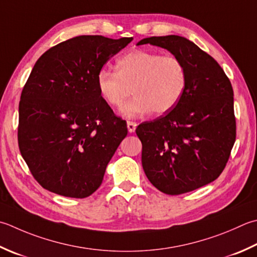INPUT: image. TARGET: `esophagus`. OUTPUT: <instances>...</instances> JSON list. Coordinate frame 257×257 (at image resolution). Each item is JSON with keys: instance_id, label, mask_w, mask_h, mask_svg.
Masks as SVG:
<instances>
[{"instance_id": "obj_1", "label": "esophagus", "mask_w": 257, "mask_h": 257, "mask_svg": "<svg viewBox=\"0 0 257 257\" xmlns=\"http://www.w3.org/2000/svg\"><path fill=\"white\" fill-rule=\"evenodd\" d=\"M127 127H128V132L132 134L136 130V127H137V123L134 122V121H128L127 122Z\"/></svg>"}]
</instances>
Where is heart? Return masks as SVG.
<instances>
[{
	"label": "heart",
	"mask_w": 257,
	"mask_h": 257,
	"mask_svg": "<svg viewBox=\"0 0 257 257\" xmlns=\"http://www.w3.org/2000/svg\"><path fill=\"white\" fill-rule=\"evenodd\" d=\"M117 71L101 69L97 87L111 107H121L132 92L135 97L123 105L124 117L137 118L155 112L167 113L183 98L187 87V69L180 58L149 50H133L115 62Z\"/></svg>",
	"instance_id": "b5f03b06"
}]
</instances>
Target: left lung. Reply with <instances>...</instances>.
<instances>
[{
	"mask_svg": "<svg viewBox=\"0 0 257 257\" xmlns=\"http://www.w3.org/2000/svg\"><path fill=\"white\" fill-rule=\"evenodd\" d=\"M184 61L187 87L166 115L140 123L145 174L156 188L180 195L207 185L222 174L236 139L234 92L217 61L179 35L143 39Z\"/></svg>",
	"mask_w": 257,
	"mask_h": 257,
	"instance_id": "left-lung-1",
	"label": "left lung"
}]
</instances>
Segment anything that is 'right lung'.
Instances as JSON below:
<instances>
[{
    "label": "right lung",
    "mask_w": 257,
    "mask_h": 257,
    "mask_svg": "<svg viewBox=\"0 0 257 257\" xmlns=\"http://www.w3.org/2000/svg\"><path fill=\"white\" fill-rule=\"evenodd\" d=\"M133 38L80 35L54 45L35 62L19 103L18 142L43 188L85 198L127 136V123L101 98L97 74Z\"/></svg>",
    "instance_id": "add662e5"
}]
</instances>
